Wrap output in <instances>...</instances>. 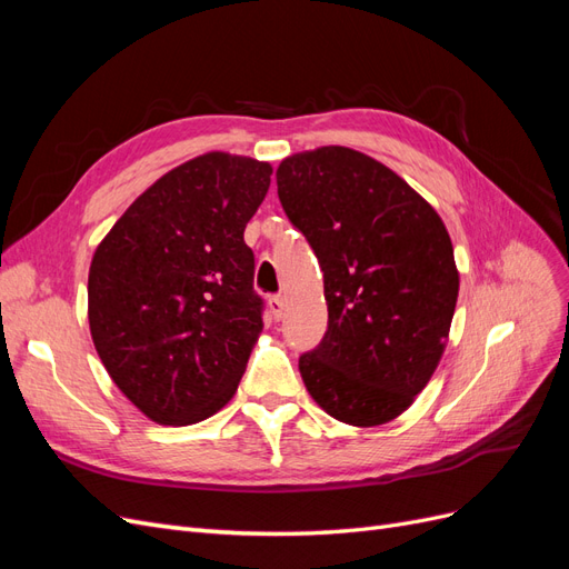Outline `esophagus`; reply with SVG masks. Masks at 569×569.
Instances as JSON below:
<instances>
[{"instance_id": "obj_1", "label": "esophagus", "mask_w": 569, "mask_h": 569, "mask_svg": "<svg viewBox=\"0 0 569 569\" xmlns=\"http://www.w3.org/2000/svg\"><path fill=\"white\" fill-rule=\"evenodd\" d=\"M268 308H270V313H272L274 320H282V316H284V301H282V297H272L268 301Z\"/></svg>"}]
</instances>
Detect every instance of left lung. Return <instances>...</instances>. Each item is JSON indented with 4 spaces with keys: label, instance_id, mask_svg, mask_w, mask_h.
I'll return each mask as SVG.
<instances>
[{
    "label": "left lung",
    "instance_id": "obj_1",
    "mask_svg": "<svg viewBox=\"0 0 569 569\" xmlns=\"http://www.w3.org/2000/svg\"><path fill=\"white\" fill-rule=\"evenodd\" d=\"M274 178L325 278L327 332L299 358L308 393L353 427L399 418L449 339L458 301L449 230L403 178L349 147L295 153Z\"/></svg>",
    "mask_w": 569,
    "mask_h": 569
}]
</instances>
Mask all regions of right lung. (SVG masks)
<instances>
[{"label":"right lung","instance_id":"obj_1","mask_svg":"<svg viewBox=\"0 0 569 569\" xmlns=\"http://www.w3.org/2000/svg\"><path fill=\"white\" fill-rule=\"evenodd\" d=\"M270 176V163L203 153L137 197L92 256L94 349L153 422L211 418L242 380L263 330L244 228Z\"/></svg>","mask_w":569,"mask_h":569}]
</instances>
